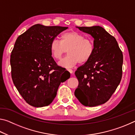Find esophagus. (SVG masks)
Listing matches in <instances>:
<instances>
[{
    "instance_id": "1",
    "label": "esophagus",
    "mask_w": 135,
    "mask_h": 135,
    "mask_svg": "<svg viewBox=\"0 0 135 135\" xmlns=\"http://www.w3.org/2000/svg\"><path fill=\"white\" fill-rule=\"evenodd\" d=\"M67 70H68V71H69L71 74H73V70L72 69H67Z\"/></svg>"
}]
</instances>
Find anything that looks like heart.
<instances>
[{"label":"heart","instance_id":"b5f03b06","mask_svg":"<svg viewBox=\"0 0 135 135\" xmlns=\"http://www.w3.org/2000/svg\"><path fill=\"white\" fill-rule=\"evenodd\" d=\"M52 56L60 59L68 50L67 56L61 60L59 65L69 68L80 62H86L93 56L94 52V44L89 38L75 31L67 32L61 36V40L54 39L50 46Z\"/></svg>","mask_w":135,"mask_h":135}]
</instances>
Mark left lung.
<instances>
[{"mask_svg":"<svg viewBox=\"0 0 135 135\" xmlns=\"http://www.w3.org/2000/svg\"><path fill=\"white\" fill-rule=\"evenodd\" d=\"M76 27L93 37L94 52L75 72L79 85L74 95L85 106L100 105L109 100L121 82L123 53L116 39L102 27Z\"/></svg>","mask_w":135,"mask_h":135,"instance_id":"left-lung-1","label":"left lung"}]
</instances>
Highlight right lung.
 Wrapping results in <instances>:
<instances>
[{"mask_svg": "<svg viewBox=\"0 0 135 135\" xmlns=\"http://www.w3.org/2000/svg\"><path fill=\"white\" fill-rule=\"evenodd\" d=\"M67 29L37 24L16 40L10 58L11 76L15 86L30 105H49L61 83L70 78V73L55 62L50 48L52 41Z\"/></svg>", "mask_w": 135, "mask_h": 135, "instance_id": "obj_1", "label": "right lung"}]
</instances>
